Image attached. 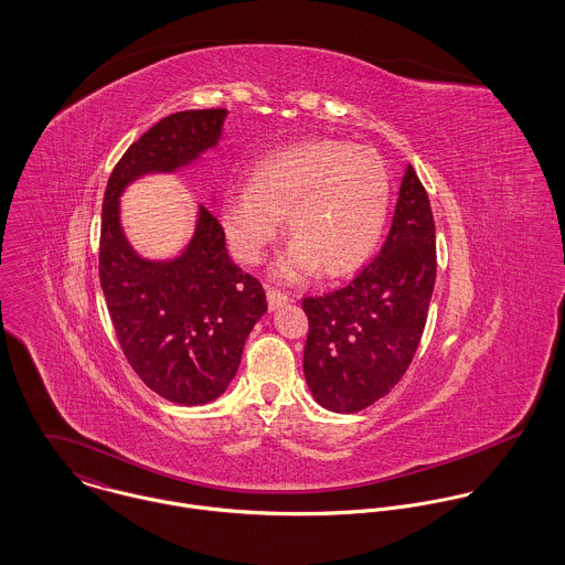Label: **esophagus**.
Instances as JSON below:
<instances>
[{"instance_id":"1","label":"esophagus","mask_w":565,"mask_h":565,"mask_svg":"<svg viewBox=\"0 0 565 565\" xmlns=\"http://www.w3.org/2000/svg\"><path fill=\"white\" fill-rule=\"evenodd\" d=\"M267 302H269V309H278L285 302H289V296L276 287H267Z\"/></svg>"}]
</instances>
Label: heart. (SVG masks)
I'll use <instances>...</instances> for the list:
<instances>
[{
	"label": "heart",
	"mask_w": 565,
	"mask_h": 565,
	"mask_svg": "<svg viewBox=\"0 0 565 565\" xmlns=\"http://www.w3.org/2000/svg\"><path fill=\"white\" fill-rule=\"evenodd\" d=\"M390 195L387 167L372 148L313 141L256 162L249 186L226 191L222 224L237 258L254 265L287 215L296 242L280 256L278 274L300 278L318 263L323 274H343L381 239Z\"/></svg>",
	"instance_id": "b5f03b06"
}]
</instances>
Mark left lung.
Segmentation results:
<instances>
[{"label":"left lung","instance_id":"1","mask_svg":"<svg viewBox=\"0 0 565 565\" xmlns=\"http://www.w3.org/2000/svg\"><path fill=\"white\" fill-rule=\"evenodd\" d=\"M435 276V220L408 164L381 252L345 287L302 298L305 376L323 408L356 413L398 385L419 345Z\"/></svg>","mask_w":565,"mask_h":565}]
</instances>
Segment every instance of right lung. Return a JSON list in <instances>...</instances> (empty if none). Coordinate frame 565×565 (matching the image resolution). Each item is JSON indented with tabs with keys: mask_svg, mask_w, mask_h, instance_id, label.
Instances as JSON below:
<instances>
[{
	"mask_svg": "<svg viewBox=\"0 0 565 565\" xmlns=\"http://www.w3.org/2000/svg\"><path fill=\"white\" fill-rule=\"evenodd\" d=\"M224 119V108L162 117L115 164L102 206L99 282L117 341L152 392L186 406L226 392L267 298L260 280L231 260L213 211L200 206L182 256L152 263L137 256L121 233L119 195L137 175L173 171L213 148Z\"/></svg>",
	"mask_w": 565,
	"mask_h": 565,
	"instance_id": "obj_1",
	"label": "right lung"
}]
</instances>
